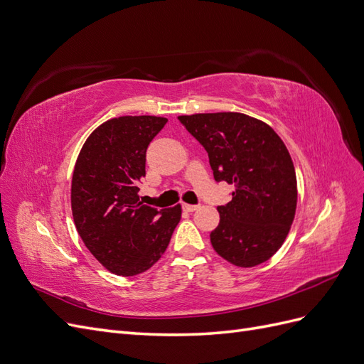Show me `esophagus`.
<instances>
[{
  "mask_svg": "<svg viewBox=\"0 0 364 364\" xmlns=\"http://www.w3.org/2000/svg\"><path fill=\"white\" fill-rule=\"evenodd\" d=\"M182 208H183V211H186V213H194V211H197V208H199V205H188V203H183V205H182Z\"/></svg>",
  "mask_w": 364,
  "mask_h": 364,
  "instance_id": "obj_1",
  "label": "esophagus"
}]
</instances>
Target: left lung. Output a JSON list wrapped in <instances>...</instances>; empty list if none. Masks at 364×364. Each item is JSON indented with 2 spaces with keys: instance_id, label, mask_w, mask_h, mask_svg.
<instances>
[{
  "instance_id": "obj_1",
  "label": "left lung",
  "mask_w": 364,
  "mask_h": 364,
  "mask_svg": "<svg viewBox=\"0 0 364 364\" xmlns=\"http://www.w3.org/2000/svg\"><path fill=\"white\" fill-rule=\"evenodd\" d=\"M178 119L208 153L217 182L235 185L218 206L211 245L238 267L272 258L293 223L297 185L290 153L269 124L238 112L181 115Z\"/></svg>"
}]
</instances>
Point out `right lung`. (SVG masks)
<instances>
[{
  "instance_id": "obj_1",
  "label": "right lung",
  "mask_w": 364,
  "mask_h": 364,
  "mask_svg": "<svg viewBox=\"0 0 364 364\" xmlns=\"http://www.w3.org/2000/svg\"><path fill=\"white\" fill-rule=\"evenodd\" d=\"M167 118L118 117L98 126L77 158L71 208L85 246L121 277L149 270L167 249L181 205L156 209L139 200L146 151Z\"/></svg>"
}]
</instances>
